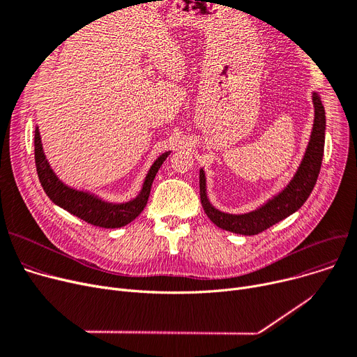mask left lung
<instances>
[{"instance_id":"left-lung-1","label":"left lung","mask_w":357,"mask_h":357,"mask_svg":"<svg viewBox=\"0 0 357 357\" xmlns=\"http://www.w3.org/2000/svg\"><path fill=\"white\" fill-rule=\"evenodd\" d=\"M314 102V126L311 131V139L308 142L304 159L299 165L298 171L287 188L279 192L276 197L269 199L260 208L248 213V214H227L214 208L207 198V190H205V174L199 171V195L201 204L205 214L215 224L217 227L227 230L236 234L255 236L266 229L272 227L273 224L282 221L288 215L294 214L303 207L307 198L314 190L318 174L321 169V160L324 153V133H326V111L321 104V98L318 93H312Z\"/></svg>"}]
</instances>
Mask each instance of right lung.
I'll return each mask as SVG.
<instances>
[{"label":"right lung","mask_w":357,"mask_h":357,"mask_svg":"<svg viewBox=\"0 0 357 357\" xmlns=\"http://www.w3.org/2000/svg\"><path fill=\"white\" fill-rule=\"evenodd\" d=\"M169 153L171 152L163 153L155 160V163L152 165V167H150V171L144 179L140 194L133 201H128L126 204H109L88 192L72 190L63 182H61L46 160L39 128L36 127V131H34L36 169H37V175H39V181L47 197L56 205H59V207L69 211L70 214L79 217L81 220L92 224V226L102 227V229L123 227L126 224L133 221L143 211L150 195V188H152L153 179L159 171V167L162 166L165 159L169 156Z\"/></svg>","instance_id":"right-lung-1"}]
</instances>
